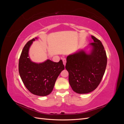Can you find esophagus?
Segmentation results:
<instances>
[{
    "instance_id": "1",
    "label": "esophagus",
    "mask_w": 124,
    "mask_h": 124,
    "mask_svg": "<svg viewBox=\"0 0 124 124\" xmlns=\"http://www.w3.org/2000/svg\"><path fill=\"white\" fill-rule=\"evenodd\" d=\"M62 62H63V65H64L65 66V65H66V58H63V59H62Z\"/></svg>"
}]
</instances>
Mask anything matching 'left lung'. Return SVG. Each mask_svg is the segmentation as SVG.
Returning <instances> with one entry per match:
<instances>
[{
  "label": "left lung",
  "instance_id": "obj_1",
  "mask_svg": "<svg viewBox=\"0 0 124 124\" xmlns=\"http://www.w3.org/2000/svg\"><path fill=\"white\" fill-rule=\"evenodd\" d=\"M93 41L91 54L82 50L67 57L65 68L69 72V82L73 91L87 93L95 90L102 80L106 71L107 56L101 41L92 36Z\"/></svg>",
  "mask_w": 124,
  "mask_h": 124
}]
</instances>
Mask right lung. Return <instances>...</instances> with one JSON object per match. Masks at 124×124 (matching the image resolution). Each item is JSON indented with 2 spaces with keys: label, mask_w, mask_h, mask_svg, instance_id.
I'll return each mask as SVG.
<instances>
[{
  "label": "right lung",
  "mask_w": 124,
  "mask_h": 124,
  "mask_svg": "<svg viewBox=\"0 0 124 124\" xmlns=\"http://www.w3.org/2000/svg\"><path fill=\"white\" fill-rule=\"evenodd\" d=\"M35 40H29L22 50L18 71L24 85L30 92L35 95L46 96L53 91L56 79L65 66L62 60L58 62L49 59L41 63L32 62L28 57V51Z\"/></svg>",
  "instance_id": "obj_1"
}]
</instances>
